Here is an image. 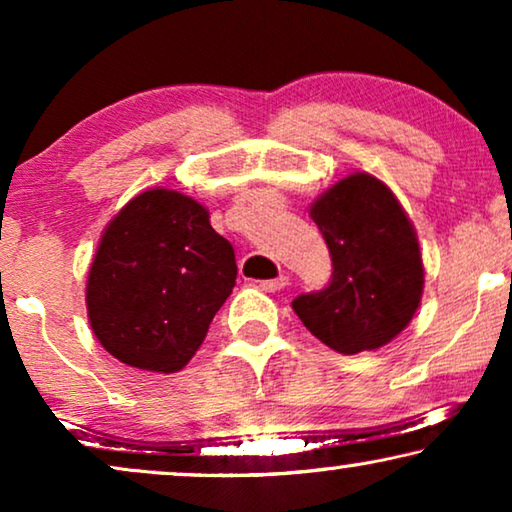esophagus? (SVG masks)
<instances>
[{"mask_svg":"<svg viewBox=\"0 0 512 512\" xmlns=\"http://www.w3.org/2000/svg\"><path fill=\"white\" fill-rule=\"evenodd\" d=\"M286 284H289V277L279 275L275 279H265V282H258V289H263V291H268V293H275V291H282Z\"/></svg>","mask_w":512,"mask_h":512,"instance_id":"esophagus-1","label":"esophagus"}]
</instances>
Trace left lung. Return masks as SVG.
<instances>
[{
    "label": "left lung",
    "mask_w": 512,
    "mask_h": 512,
    "mask_svg": "<svg viewBox=\"0 0 512 512\" xmlns=\"http://www.w3.org/2000/svg\"><path fill=\"white\" fill-rule=\"evenodd\" d=\"M328 244L333 275L300 293L293 312L340 354L387 345L415 317L424 265L415 228L396 195L366 172L349 174L310 207Z\"/></svg>",
    "instance_id": "8db88e82"
}]
</instances>
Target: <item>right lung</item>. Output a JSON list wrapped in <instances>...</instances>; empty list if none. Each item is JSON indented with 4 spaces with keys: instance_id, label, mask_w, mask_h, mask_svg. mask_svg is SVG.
Here are the masks:
<instances>
[{
    "instance_id": "add662e5",
    "label": "right lung",
    "mask_w": 512,
    "mask_h": 512,
    "mask_svg": "<svg viewBox=\"0 0 512 512\" xmlns=\"http://www.w3.org/2000/svg\"><path fill=\"white\" fill-rule=\"evenodd\" d=\"M235 277L233 244L200 202L167 188L144 191L97 247L86 286L90 326L118 361L177 373L198 352Z\"/></svg>"
}]
</instances>
